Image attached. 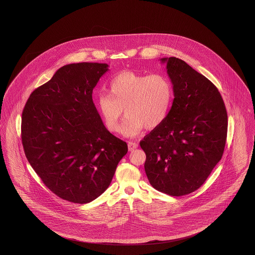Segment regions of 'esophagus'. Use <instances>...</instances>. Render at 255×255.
<instances>
[{
  "label": "esophagus",
  "instance_id": "obj_1",
  "mask_svg": "<svg viewBox=\"0 0 255 255\" xmlns=\"http://www.w3.org/2000/svg\"><path fill=\"white\" fill-rule=\"evenodd\" d=\"M137 146H138V144L135 141H129L128 142V148H129L130 151H133V149L137 148Z\"/></svg>",
  "mask_w": 255,
  "mask_h": 255
}]
</instances>
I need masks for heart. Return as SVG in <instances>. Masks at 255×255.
<instances>
[{"label": "heart", "mask_w": 255, "mask_h": 255, "mask_svg": "<svg viewBox=\"0 0 255 255\" xmlns=\"http://www.w3.org/2000/svg\"><path fill=\"white\" fill-rule=\"evenodd\" d=\"M173 99L174 88L168 76L127 71L110 81L109 96L99 95L97 106L106 128L113 133L120 130L124 110L122 134L133 137L144 128L153 130L165 122Z\"/></svg>", "instance_id": "b5f03b06"}]
</instances>
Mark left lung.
I'll list each match as a JSON object with an SVG mask.
<instances>
[{"mask_svg":"<svg viewBox=\"0 0 255 255\" xmlns=\"http://www.w3.org/2000/svg\"><path fill=\"white\" fill-rule=\"evenodd\" d=\"M174 88L165 122L139 142L147 178L158 191L182 196L197 190L222 158L228 114L218 89L184 61L162 58Z\"/></svg>","mask_w":255,"mask_h":255,"instance_id":"1","label":"left lung"}]
</instances>
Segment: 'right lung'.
Wrapping results in <instances>:
<instances>
[{
    "mask_svg": "<svg viewBox=\"0 0 255 255\" xmlns=\"http://www.w3.org/2000/svg\"><path fill=\"white\" fill-rule=\"evenodd\" d=\"M107 64L63 66L28 97L22 114L24 154L45 185L61 199L87 204L102 194L127 153L93 101Z\"/></svg>",
    "mask_w": 255,
    "mask_h": 255,
    "instance_id": "obj_1",
    "label": "right lung"
}]
</instances>
